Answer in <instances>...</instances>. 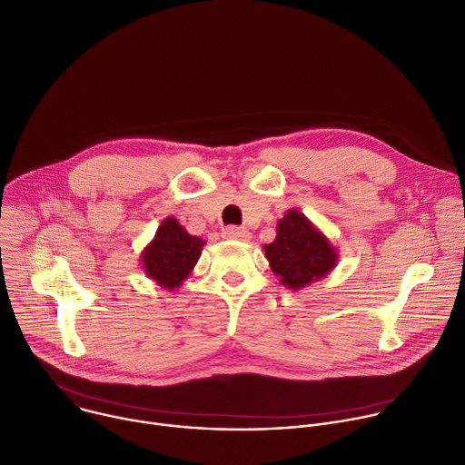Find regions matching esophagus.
I'll use <instances>...</instances> for the list:
<instances>
[{
  "mask_svg": "<svg viewBox=\"0 0 465 465\" xmlns=\"http://www.w3.org/2000/svg\"><path fill=\"white\" fill-rule=\"evenodd\" d=\"M223 238L236 240V242H247V240H251V232L247 229H240V227H227L223 231Z\"/></svg>",
  "mask_w": 465,
  "mask_h": 465,
  "instance_id": "obj_1",
  "label": "esophagus"
}]
</instances>
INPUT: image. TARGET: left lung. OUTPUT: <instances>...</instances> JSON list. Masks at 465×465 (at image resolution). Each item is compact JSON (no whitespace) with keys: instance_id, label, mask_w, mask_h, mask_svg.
Instances as JSON below:
<instances>
[{"instance_id":"left-lung-1","label":"left lung","mask_w":465,"mask_h":465,"mask_svg":"<svg viewBox=\"0 0 465 465\" xmlns=\"http://www.w3.org/2000/svg\"><path fill=\"white\" fill-rule=\"evenodd\" d=\"M263 251L280 283L292 291L322 280L338 263L336 247L298 209L278 220L276 238Z\"/></svg>"}]
</instances>
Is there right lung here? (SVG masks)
Returning a JSON list of instances; mask_svg holds the SVG:
<instances>
[{"label": "right lung", "instance_id": "right-lung-1", "mask_svg": "<svg viewBox=\"0 0 465 465\" xmlns=\"http://www.w3.org/2000/svg\"><path fill=\"white\" fill-rule=\"evenodd\" d=\"M203 245L202 238L189 234L174 216H169L142 251V269L160 287L174 291L193 272Z\"/></svg>", "mask_w": 465, "mask_h": 465}]
</instances>
